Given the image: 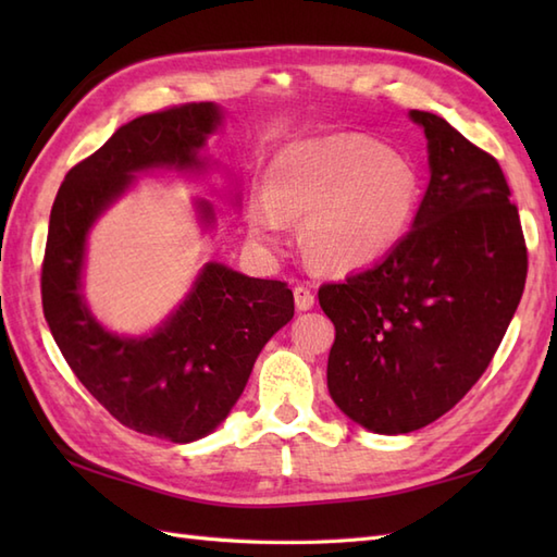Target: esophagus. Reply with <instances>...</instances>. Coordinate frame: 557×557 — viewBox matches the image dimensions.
I'll list each match as a JSON object with an SVG mask.
<instances>
[{
    "label": "esophagus",
    "instance_id": "esophagus-1",
    "mask_svg": "<svg viewBox=\"0 0 557 557\" xmlns=\"http://www.w3.org/2000/svg\"><path fill=\"white\" fill-rule=\"evenodd\" d=\"M294 301H297V309L299 311H309L311 306L315 304V294L309 289V287H294Z\"/></svg>",
    "mask_w": 557,
    "mask_h": 557
}]
</instances>
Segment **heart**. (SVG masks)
<instances>
[{
  "label": "heart",
  "instance_id": "heart-1",
  "mask_svg": "<svg viewBox=\"0 0 557 557\" xmlns=\"http://www.w3.org/2000/svg\"><path fill=\"white\" fill-rule=\"evenodd\" d=\"M419 174L399 152L363 136L306 138L270 164V188L248 196V230L268 248L287 242L289 218L304 220L315 265L354 270L383 258L417 215Z\"/></svg>",
  "mask_w": 557,
  "mask_h": 557
}]
</instances>
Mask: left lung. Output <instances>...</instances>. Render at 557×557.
Wrapping results in <instances>:
<instances>
[{
  "label": "left lung",
  "mask_w": 557,
  "mask_h": 557,
  "mask_svg": "<svg viewBox=\"0 0 557 557\" xmlns=\"http://www.w3.org/2000/svg\"><path fill=\"white\" fill-rule=\"evenodd\" d=\"M431 182L413 227L381 263L318 289L335 325L327 389L373 433H411L453 409L507 333L527 242L498 160L443 116L411 110Z\"/></svg>",
  "instance_id": "8db88e82"
}]
</instances>
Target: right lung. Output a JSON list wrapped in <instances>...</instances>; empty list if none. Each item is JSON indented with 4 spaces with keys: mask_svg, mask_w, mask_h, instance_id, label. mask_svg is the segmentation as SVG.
Segmentation results:
<instances>
[{
    "mask_svg": "<svg viewBox=\"0 0 557 557\" xmlns=\"http://www.w3.org/2000/svg\"><path fill=\"white\" fill-rule=\"evenodd\" d=\"M220 124L212 102L136 116L59 186L42 258V311L83 387L126 429L191 443L227 417L265 342L294 315L287 282L208 263L194 292L150 337H116L81 297L86 234L136 172L200 168L196 150ZM206 218H212L203 206Z\"/></svg>",
    "mask_w": 557,
    "mask_h": 557,
    "instance_id": "right-lung-1",
    "label": "right lung"
}]
</instances>
